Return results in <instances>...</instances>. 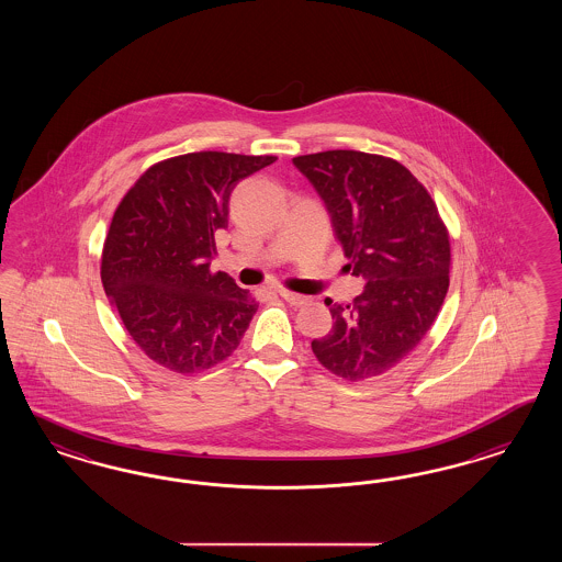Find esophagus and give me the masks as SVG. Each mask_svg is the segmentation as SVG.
<instances>
[{
  "mask_svg": "<svg viewBox=\"0 0 562 562\" xmlns=\"http://www.w3.org/2000/svg\"><path fill=\"white\" fill-rule=\"evenodd\" d=\"M280 296L292 306H303L306 303V296L303 294H296V292H290V290H278Z\"/></svg>",
  "mask_w": 562,
  "mask_h": 562,
  "instance_id": "obj_1",
  "label": "esophagus"
}]
</instances>
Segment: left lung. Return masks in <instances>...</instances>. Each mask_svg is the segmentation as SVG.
Returning <instances> with one entry per match:
<instances>
[{
    "instance_id": "obj_1",
    "label": "left lung",
    "mask_w": 562,
    "mask_h": 562,
    "mask_svg": "<svg viewBox=\"0 0 562 562\" xmlns=\"http://www.w3.org/2000/svg\"><path fill=\"white\" fill-rule=\"evenodd\" d=\"M329 210L348 270L367 286L329 306L334 327L311 341L329 373H387L425 338L449 289L451 243L437 204L404 165L381 154L327 150L292 158Z\"/></svg>"
}]
</instances>
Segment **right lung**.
<instances>
[{"instance_id":"1","label":"right lung","mask_w":562,"mask_h":562,"mask_svg":"<svg viewBox=\"0 0 562 562\" xmlns=\"http://www.w3.org/2000/svg\"><path fill=\"white\" fill-rule=\"evenodd\" d=\"M276 156L189 153L160 160L123 195L102 245L106 296L139 350L172 373H202L237 350L257 301L212 272L214 233L240 179Z\"/></svg>"}]
</instances>
